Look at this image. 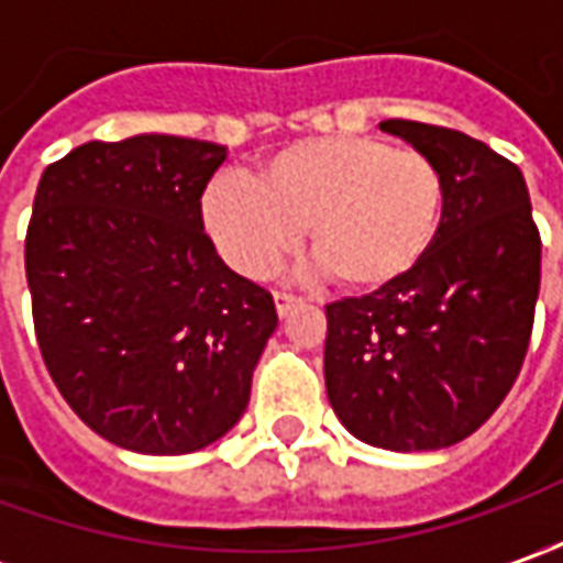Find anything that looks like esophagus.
Returning a JSON list of instances; mask_svg holds the SVG:
<instances>
[{
  "label": "esophagus",
  "mask_w": 563,
  "mask_h": 563,
  "mask_svg": "<svg viewBox=\"0 0 563 563\" xmlns=\"http://www.w3.org/2000/svg\"><path fill=\"white\" fill-rule=\"evenodd\" d=\"M298 301H301V298L292 292H274V305H277V313H280V317H286Z\"/></svg>",
  "instance_id": "34e87169"
}]
</instances>
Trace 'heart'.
<instances>
[{
    "instance_id": "heart-1",
    "label": "heart",
    "mask_w": 563,
    "mask_h": 563,
    "mask_svg": "<svg viewBox=\"0 0 563 563\" xmlns=\"http://www.w3.org/2000/svg\"><path fill=\"white\" fill-rule=\"evenodd\" d=\"M446 220V180L419 150L325 135L286 144L258 165L256 184L217 174L201 222L244 277H268L307 229L319 268L341 289L379 295L422 268Z\"/></svg>"
}]
</instances>
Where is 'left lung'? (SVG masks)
<instances>
[{
    "label": "left lung",
    "instance_id": "left-lung-1",
    "mask_svg": "<svg viewBox=\"0 0 563 563\" xmlns=\"http://www.w3.org/2000/svg\"><path fill=\"white\" fill-rule=\"evenodd\" d=\"M446 180L424 265L325 307V391L346 431L391 452L471 437L519 377L540 292V232L519 165L464 132L383 120Z\"/></svg>",
    "mask_w": 563,
    "mask_h": 563
}]
</instances>
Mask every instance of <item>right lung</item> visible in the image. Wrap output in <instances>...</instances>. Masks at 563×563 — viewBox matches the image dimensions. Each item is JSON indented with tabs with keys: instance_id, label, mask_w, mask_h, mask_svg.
Segmentation results:
<instances>
[{
	"instance_id": "1",
	"label": "right lung",
	"mask_w": 563,
	"mask_h": 563,
	"mask_svg": "<svg viewBox=\"0 0 563 563\" xmlns=\"http://www.w3.org/2000/svg\"><path fill=\"white\" fill-rule=\"evenodd\" d=\"M229 150L135 135L47 165L26 232L44 365L114 446L186 455L244 416L274 298L205 234L201 192Z\"/></svg>"
}]
</instances>
